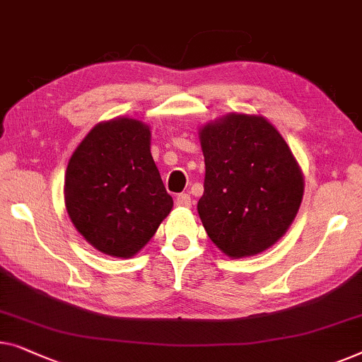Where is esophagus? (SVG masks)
<instances>
[{"label": "esophagus", "mask_w": 362, "mask_h": 362, "mask_svg": "<svg viewBox=\"0 0 362 362\" xmlns=\"http://www.w3.org/2000/svg\"><path fill=\"white\" fill-rule=\"evenodd\" d=\"M176 206L191 207V196L187 192H181L176 196Z\"/></svg>", "instance_id": "obj_1"}]
</instances>
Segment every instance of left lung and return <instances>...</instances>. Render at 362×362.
Returning <instances> with one entry per match:
<instances>
[{"instance_id": "8db88e82", "label": "left lung", "mask_w": 362, "mask_h": 362, "mask_svg": "<svg viewBox=\"0 0 362 362\" xmlns=\"http://www.w3.org/2000/svg\"><path fill=\"white\" fill-rule=\"evenodd\" d=\"M206 161L197 212L230 258L258 255L296 218L303 177L286 140L264 117L230 114L201 130Z\"/></svg>"}]
</instances>
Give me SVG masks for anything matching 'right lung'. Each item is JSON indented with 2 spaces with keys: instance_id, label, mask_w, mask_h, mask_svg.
<instances>
[{
  "instance_id": "obj_1",
  "label": "right lung",
  "mask_w": 362,
  "mask_h": 362,
  "mask_svg": "<svg viewBox=\"0 0 362 362\" xmlns=\"http://www.w3.org/2000/svg\"><path fill=\"white\" fill-rule=\"evenodd\" d=\"M65 206L94 248L130 258L153 237L173 197L150 153V129L117 117L98 124L66 166Z\"/></svg>"
}]
</instances>
